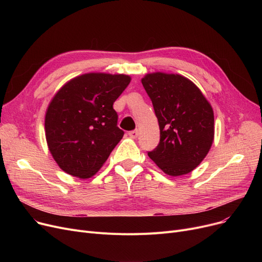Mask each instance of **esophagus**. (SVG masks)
<instances>
[{"instance_id": "34e87169", "label": "esophagus", "mask_w": 262, "mask_h": 262, "mask_svg": "<svg viewBox=\"0 0 262 262\" xmlns=\"http://www.w3.org/2000/svg\"><path fill=\"white\" fill-rule=\"evenodd\" d=\"M128 135H129V137L130 138H133V139H136L137 137L139 136V130L138 129H135V130H132V132H129L128 133Z\"/></svg>"}]
</instances>
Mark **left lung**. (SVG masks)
Listing matches in <instances>:
<instances>
[{
	"label": "left lung",
	"mask_w": 262,
	"mask_h": 262,
	"mask_svg": "<svg viewBox=\"0 0 262 262\" xmlns=\"http://www.w3.org/2000/svg\"><path fill=\"white\" fill-rule=\"evenodd\" d=\"M158 119L160 141L147 155L168 175L194 170L208 154L214 136L213 110L201 90L178 74L142 78Z\"/></svg>",
	"instance_id": "obj_1"
}]
</instances>
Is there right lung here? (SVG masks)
<instances>
[{"mask_svg":"<svg viewBox=\"0 0 262 262\" xmlns=\"http://www.w3.org/2000/svg\"><path fill=\"white\" fill-rule=\"evenodd\" d=\"M129 82L128 75L88 73L68 81L54 96L46 137L61 170L79 178L100 170L124 135L113 105Z\"/></svg>","mask_w":262,"mask_h":262,"instance_id":"obj_1","label":"right lung"}]
</instances>
